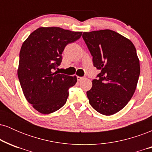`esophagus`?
I'll return each instance as SVG.
<instances>
[{
    "instance_id": "obj_1",
    "label": "esophagus",
    "mask_w": 152,
    "mask_h": 152,
    "mask_svg": "<svg viewBox=\"0 0 152 152\" xmlns=\"http://www.w3.org/2000/svg\"><path fill=\"white\" fill-rule=\"evenodd\" d=\"M83 77H81V76H77V80L78 81H81L82 79H83Z\"/></svg>"
}]
</instances>
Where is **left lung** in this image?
Returning a JSON list of instances; mask_svg holds the SVG:
<instances>
[{
  "mask_svg": "<svg viewBox=\"0 0 152 152\" xmlns=\"http://www.w3.org/2000/svg\"><path fill=\"white\" fill-rule=\"evenodd\" d=\"M94 67L101 71L86 92L89 104L99 113H117L133 96L140 74L135 46L130 40L114 31L83 34Z\"/></svg>",
  "mask_w": 152,
  "mask_h": 152,
  "instance_id": "left-lung-1",
  "label": "left lung"
}]
</instances>
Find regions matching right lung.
<instances>
[{"instance_id":"obj_1","label":"right lung","mask_w":152,"mask_h":152,"mask_svg":"<svg viewBox=\"0 0 152 152\" xmlns=\"http://www.w3.org/2000/svg\"><path fill=\"white\" fill-rule=\"evenodd\" d=\"M81 34L59 27H41L23 43L18 79L26 100L38 112L50 114L66 104L69 88L77 78L54 71L62 61L66 45L77 41Z\"/></svg>"}]
</instances>
